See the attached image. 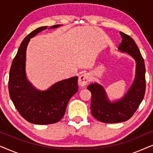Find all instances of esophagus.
I'll return each mask as SVG.
<instances>
[{
	"mask_svg": "<svg viewBox=\"0 0 153 153\" xmlns=\"http://www.w3.org/2000/svg\"><path fill=\"white\" fill-rule=\"evenodd\" d=\"M89 82V76L88 74L85 73V74H81L80 76H79V80H78V83L80 86H85V85L88 84V83Z\"/></svg>",
	"mask_w": 153,
	"mask_h": 153,
	"instance_id": "esophagus-1",
	"label": "esophagus"
}]
</instances>
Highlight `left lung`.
<instances>
[{
  "mask_svg": "<svg viewBox=\"0 0 153 153\" xmlns=\"http://www.w3.org/2000/svg\"><path fill=\"white\" fill-rule=\"evenodd\" d=\"M122 42L118 49L130 55L136 62L135 79L124 97L111 102L101 85L90 84L91 92V113L97 120L104 123L125 122L133 116L143 100L146 92V68L144 60L135 42L129 35L120 32Z\"/></svg>",
  "mask_w": 153,
  "mask_h": 153,
  "instance_id": "1",
  "label": "left lung"
}]
</instances>
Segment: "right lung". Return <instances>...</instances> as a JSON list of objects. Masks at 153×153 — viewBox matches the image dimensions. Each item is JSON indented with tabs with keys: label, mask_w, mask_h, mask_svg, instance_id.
I'll use <instances>...</instances> for the list:
<instances>
[{
	"label": "right lung",
	"mask_w": 153,
	"mask_h": 153,
	"mask_svg": "<svg viewBox=\"0 0 153 153\" xmlns=\"http://www.w3.org/2000/svg\"><path fill=\"white\" fill-rule=\"evenodd\" d=\"M55 25L49 28H55ZM47 26L35 29L22 41L10 70L8 88L10 98L21 116L37 125L56 123L63 117L70 98L78 91V76L58 81L49 89L39 91L28 81L25 72L26 48L30 38Z\"/></svg>",
	"instance_id": "right-lung-1"
}]
</instances>
